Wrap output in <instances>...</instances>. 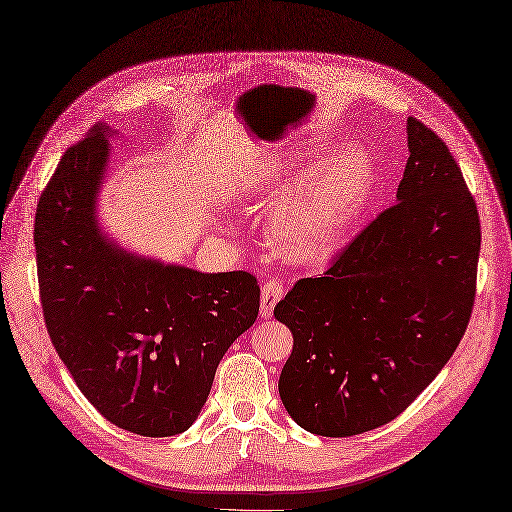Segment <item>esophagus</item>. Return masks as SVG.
I'll return each instance as SVG.
<instances>
[{"label":"esophagus","mask_w":512,"mask_h":512,"mask_svg":"<svg viewBox=\"0 0 512 512\" xmlns=\"http://www.w3.org/2000/svg\"><path fill=\"white\" fill-rule=\"evenodd\" d=\"M281 296H284V284L279 279L264 281L260 292V315L271 317L275 305L281 301Z\"/></svg>","instance_id":"1"}]
</instances>
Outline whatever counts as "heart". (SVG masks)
<instances>
[{
	"instance_id": "1",
	"label": "heart",
	"mask_w": 512,
	"mask_h": 512,
	"mask_svg": "<svg viewBox=\"0 0 512 512\" xmlns=\"http://www.w3.org/2000/svg\"><path fill=\"white\" fill-rule=\"evenodd\" d=\"M298 179L302 184L273 218L271 248L290 262H322L339 250L360 216L375 180L373 163L356 148L326 158L311 171H303L301 158L277 156L267 161L248 188L279 197Z\"/></svg>"
}]
</instances>
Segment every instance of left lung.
Listing matches in <instances>:
<instances>
[{
  "mask_svg": "<svg viewBox=\"0 0 512 512\" xmlns=\"http://www.w3.org/2000/svg\"><path fill=\"white\" fill-rule=\"evenodd\" d=\"M407 135L398 203L273 311L294 337L279 396L313 434L390 424L443 370L470 322L477 203L443 139L413 116Z\"/></svg>",
  "mask_w": 512,
  "mask_h": 512,
  "instance_id": "left-lung-1",
  "label": "left lung"
}]
</instances>
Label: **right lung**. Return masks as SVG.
I'll return each instance as SVG.
<instances>
[{
	"label": "right lung",
	"mask_w": 512,
	"mask_h": 512,
	"mask_svg": "<svg viewBox=\"0 0 512 512\" xmlns=\"http://www.w3.org/2000/svg\"><path fill=\"white\" fill-rule=\"evenodd\" d=\"M108 129L69 148L35 211L44 322L86 400L139 436L188 430L216 368L258 317L248 271L199 273L118 248L97 226Z\"/></svg>",
	"instance_id": "add662e5"
}]
</instances>
